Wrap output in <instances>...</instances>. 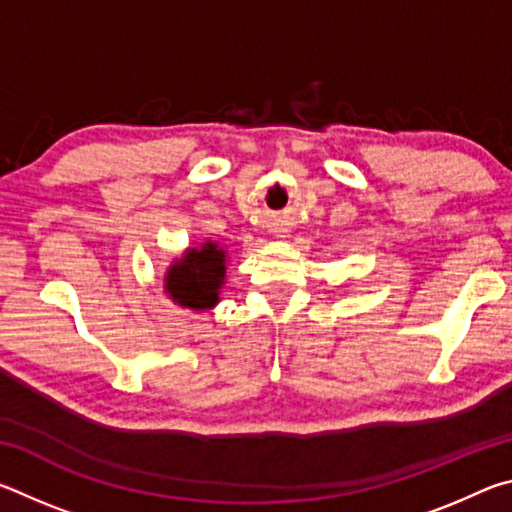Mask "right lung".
Here are the masks:
<instances>
[{
    "mask_svg": "<svg viewBox=\"0 0 512 512\" xmlns=\"http://www.w3.org/2000/svg\"><path fill=\"white\" fill-rule=\"evenodd\" d=\"M225 277V250L216 244H205L201 250L173 264L164 284L178 305L189 309H210L219 302V289Z\"/></svg>",
    "mask_w": 512,
    "mask_h": 512,
    "instance_id": "1",
    "label": "right lung"
}]
</instances>
